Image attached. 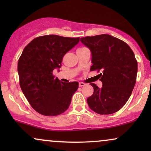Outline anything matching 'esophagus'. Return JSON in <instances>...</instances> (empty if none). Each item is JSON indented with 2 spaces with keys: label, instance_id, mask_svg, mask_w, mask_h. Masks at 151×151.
I'll return each instance as SVG.
<instances>
[{
  "label": "esophagus",
  "instance_id": "34e87169",
  "mask_svg": "<svg viewBox=\"0 0 151 151\" xmlns=\"http://www.w3.org/2000/svg\"><path fill=\"white\" fill-rule=\"evenodd\" d=\"M86 84H84V83H83V82H79V86H85Z\"/></svg>",
  "mask_w": 151,
  "mask_h": 151
}]
</instances>
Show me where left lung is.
<instances>
[{
    "label": "left lung",
    "instance_id": "1",
    "mask_svg": "<svg viewBox=\"0 0 151 151\" xmlns=\"http://www.w3.org/2000/svg\"><path fill=\"white\" fill-rule=\"evenodd\" d=\"M91 52V71H101L100 89L91 83L93 93L87 99L89 108L99 114H111L127 102L136 81L138 63L131 47L106 34L81 37Z\"/></svg>",
    "mask_w": 151,
    "mask_h": 151
}]
</instances>
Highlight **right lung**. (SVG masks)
I'll use <instances>...</instances> for the list:
<instances>
[{
  "instance_id": "right-lung-1",
  "label": "right lung",
  "mask_w": 151,
  "mask_h": 151,
  "mask_svg": "<svg viewBox=\"0 0 151 151\" xmlns=\"http://www.w3.org/2000/svg\"><path fill=\"white\" fill-rule=\"evenodd\" d=\"M79 42V37L49 35L35 38L24 48L18 62L20 86L39 114L55 116L70 106L79 83L62 82L52 72L60 68L64 55Z\"/></svg>"
}]
</instances>
